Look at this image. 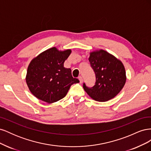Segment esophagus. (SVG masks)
Segmentation results:
<instances>
[{
  "label": "esophagus",
  "instance_id": "1",
  "mask_svg": "<svg viewBox=\"0 0 151 151\" xmlns=\"http://www.w3.org/2000/svg\"><path fill=\"white\" fill-rule=\"evenodd\" d=\"M78 79H79V81H80V83H81V84L83 83V77H82L81 76H79V77H78Z\"/></svg>",
  "mask_w": 151,
  "mask_h": 151
}]
</instances>
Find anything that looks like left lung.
Returning <instances> with one entry per match:
<instances>
[{
  "mask_svg": "<svg viewBox=\"0 0 151 151\" xmlns=\"http://www.w3.org/2000/svg\"><path fill=\"white\" fill-rule=\"evenodd\" d=\"M91 67L96 76L95 85L83 88L95 101L103 102L115 97L126 82V72L122 62L111 54L99 50L90 53Z\"/></svg>",
  "mask_w": 151,
  "mask_h": 151,
  "instance_id": "8db88e82",
  "label": "left lung"
}]
</instances>
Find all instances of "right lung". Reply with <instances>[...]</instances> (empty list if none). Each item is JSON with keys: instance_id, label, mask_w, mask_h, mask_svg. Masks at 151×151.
<instances>
[{"instance_id": "add662e5", "label": "right lung", "mask_w": 151, "mask_h": 151, "mask_svg": "<svg viewBox=\"0 0 151 151\" xmlns=\"http://www.w3.org/2000/svg\"><path fill=\"white\" fill-rule=\"evenodd\" d=\"M70 53V50L59 51L53 47L31 60L26 81L36 98L48 103L57 102L65 96L72 84L79 83L72 77L70 68L63 67Z\"/></svg>"}]
</instances>
